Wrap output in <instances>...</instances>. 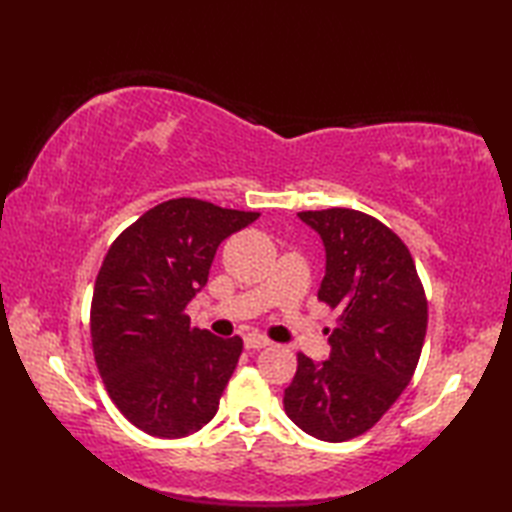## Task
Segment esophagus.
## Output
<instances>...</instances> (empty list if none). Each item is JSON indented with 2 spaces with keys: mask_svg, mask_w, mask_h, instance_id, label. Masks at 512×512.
<instances>
[{
  "mask_svg": "<svg viewBox=\"0 0 512 512\" xmlns=\"http://www.w3.org/2000/svg\"><path fill=\"white\" fill-rule=\"evenodd\" d=\"M244 345L248 347V350H262V347L270 345V341L266 339V336L253 332V334H246L244 336Z\"/></svg>",
  "mask_w": 512,
  "mask_h": 512,
  "instance_id": "1",
  "label": "esophagus"
}]
</instances>
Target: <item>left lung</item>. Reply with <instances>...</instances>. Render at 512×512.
Listing matches in <instances>:
<instances>
[{
	"mask_svg": "<svg viewBox=\"0 0 512 512\" xmlns=\"http://www.w3.org/2000/svg\"><path fill=\"white\" fill-rule=\"evenodd\" d=\"M325 248L319 299L339 310L328 361L297 356L284 391L288 418L310 436L345 442L383 418L416 372L427 299L402 239L354 209L303 211Z\"/></svg>",
	"mask_w": 512,
	"mask_h": 512,
	"instance_id": "8db88e82",
	"label": "left lung"
}]
</instances>
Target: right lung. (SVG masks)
I'll return each instance as SVG.
<instances>
[{
    "instance_id": "1",
    "label": "right lung",
    "mask_w": 512,
    "mask_h": 512,
    "mask_svg": "<svg viewBox=\"0 0 512 512\" xmlns=\"http://www.w3.org/2000/svg\"><path fill=\"white\" fill-rule=\"evenodd\" d=\"M257 217L178 198L107 250L90 312L96 367L118 411L149 436H189L220 407L244 343L191 328L184 308L209 281L217 246Z\"/></svg>"
}]
</instances>
